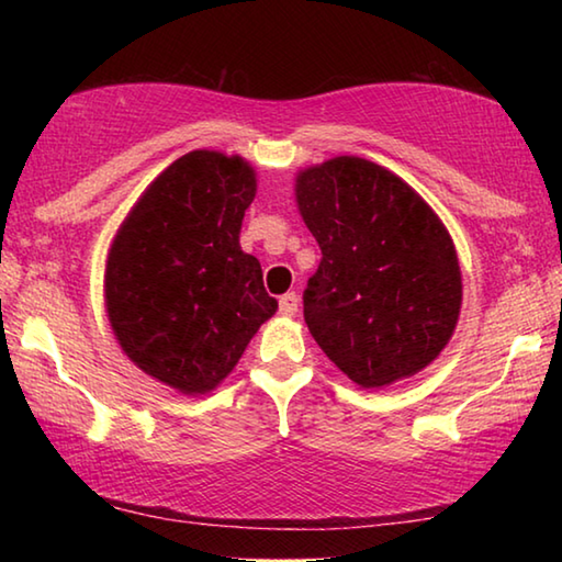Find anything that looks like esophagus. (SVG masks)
Listing matches in <instances>:
<instances>
[{
    "mask_svg": "<svg viewBox=\"0 0 562 562\" xmlns=\"http://www.w3.org/2000/svg\"><path fill=\"white\" fill-rule=\"evenodd\" d=\"M297 307H300L297 294H294V292L282 294V297H280V312H282L284 317H294V315H297Z\"/></svg>",
    "mask_w": 562,
    "mask_h": 562,
    "instance_id": "1",
    "label": "esophagus"
}]
</instances>
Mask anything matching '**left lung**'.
Here are the masks:
<instances>
[{
    "mask_svg": "<svg viewBox=\"0 0 562 562\" xmlns=\"http://www.w3.org/2000/svg\"><path fill=\"white\" fill-rule=\"evenodd\" d=\"M294 201L322 250L304 322L361 389L429 367L461 312V268L434 207L392 170L359 156L302 168Z\"/></svg>",
    "mask_w": 562,
    "mask_h": 562,
    "instance_id": "1",
    "label": "left lung"
}]
</instances>
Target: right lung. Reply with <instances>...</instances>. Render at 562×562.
I'll return each instance as SVG.
<instances>
[{"label": "right lung", "mask_w": 562, "mask_h": 562, "mask_svg": "<svg viewBox=\"0 0 562 562\" xmlns=\"http://www.w3.org/2000/svg\"><path fill=\"white\" fill-rule=\"evenodd\" d=\"M255 193L243 156L190 150L144 190L109 247L113 337L140 372L186 396L213 392L278 312L240 247Z\"/></svg>", "instance_id": "add662e5"}]
</instances>
